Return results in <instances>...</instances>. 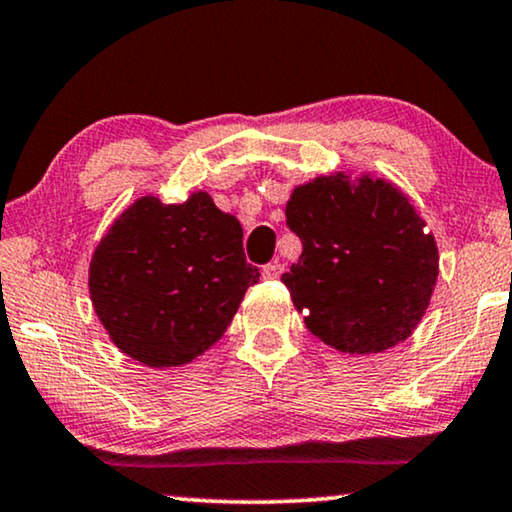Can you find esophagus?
I'll return each instance as SVG.
<instances>
[{"mask_svg":"<svg viewBox=\"0 0 512 512\" xmlns=\"http://www.w3.org/2000/svg\"><path fill=\"white\" fill-rule=\"evenodd\" d=\"M282 272H284V265L277 261L263 265V279H279L282 277Z\"/></svg>","mask_w":512,"mask_h":512,"instance_id":"obj_1","label":"esophagus"}]
</instances>
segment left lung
I'll list each match as a JSON object with an SVG mask.
<instances>
[{
  "mask_svg": "<svg viewBox=\"0 0 512 512\" xmlns=\"http://www.w3.org/2000/svg\"><path fill=\"white\" fill-rule=\"evenodd\" d=\"M286 226L303 254L282 282L312 335L338 352L380 354L415 331L438 279V247L396 186L317 177L291 193Z\"/></svg>",
  "mask_w": 512,
  "mask_h": 512,
  "instance_id": "left-lung-1",
  "label": "left lung"
}]
</instances>
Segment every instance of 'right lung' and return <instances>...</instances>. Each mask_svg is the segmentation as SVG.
Masks as SVG:
<instances>
[{"instance_id": "right-lung-1", "label": "right lung", "mask_w": 512, "mask_h": 512, "mask_svg": "<svg viewBox=\"0 0 512 512\" xmlns=\"http://www.w3.org/2000/svg\"><path fill=\"white\" fill-rule=\"evenodd\" d=\"M261 272L242 226L205 191L181 205L139 198L90 261V300L114 345L144 366H184L226 333Z\"/></svg>"}]
</instances>
